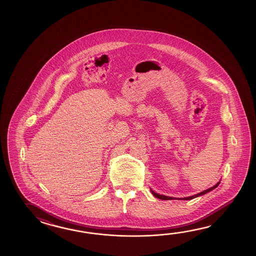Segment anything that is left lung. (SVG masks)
<instances>
[{"mask_svg":"<svg viewBox=\"0 0 256 256\" xmlns=\"http://www.w3.org/2000/svg\"><path fill=\"white\" fill-rule=\"evenodd\" d=\"M220 184V182L217 183L216 185L212 186V188H208L206 190L202 191L200 193H198V194H196V195H194V196H188V198H182V200H192V198H196V196H202V195H204V194H206L208 192H210V190H212L214 188H216ZM151 192H152V195L156 196V198H160V200H173L174 198H171V196H164V195H160V194H158V193H156L154 191H152L151 190ZM181 200V198H180Z\"/></svg>","mask_w":256,"mask_h":256,"instance_id":"obj_1","label":"left lung"}]
</instances>
